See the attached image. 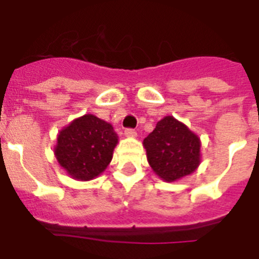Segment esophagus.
I'll return each mask as SVG.
<instances>
[{
    "instance_id": "34e87169",
    "label": "esophagus",
    "mask_w": 259,
    "mask_h": 259,
    "mask_svg": "<svg viewBox=\"0 0 259 259\" xmlns=\"http://www.w3.org/2000/svg\"><path fill=\"white\" fill-rule=\"evenodd\" d=\"M124 135L127 137H136V131L132 130V128H127V130L124 131Z\"/></svg>"
}]
</instances>
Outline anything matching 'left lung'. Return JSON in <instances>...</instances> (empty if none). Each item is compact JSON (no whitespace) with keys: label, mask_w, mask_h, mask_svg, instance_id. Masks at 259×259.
Here are the masks:
<instances>
[{"label":"left lung","mask_w":259,"mask_h":259,"mask_svg":"<svg viewBox=\"0 0 259 259\" xmlns=\"http://www.w3.org/2000/svg\"><path fill=\"white\" fill-rule=\"evenodd\" d=\"M143 145L152 170L167 183L191 175L201 163L200 137L172 115L161 119Z\"/></svg>","instance_id":"1"}]
</instances>
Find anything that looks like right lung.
Instances as JSON below:
<instances>
[{"label": "right lung", "mask_w": 259, "mask_h": 259, "mask_svg": "<svg viewBox=\"0 0 259 259\" xmlns=\"http://www.w3.org/2000/svg\"><path fill=\"white\" fill-rule=\"evenodd\" d=\"M116 144L118 135L113 125L85 114L59 131L54 155L72 179L88 182L106 170Z\"/></svg>", "instance_id": "1"}]
</instances>
